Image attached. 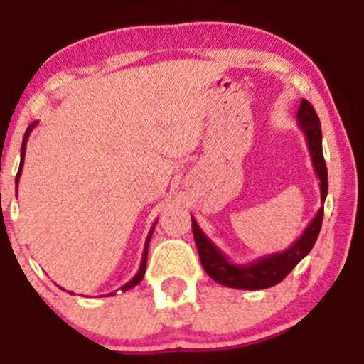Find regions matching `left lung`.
Returning a JSON list of instances; mask_svg holds the SVG:
<instances>
[{
  "label": "left lung",
  "instance_id": "8db88e82",
  "mask_svg": "<svg viewBox=\"0 0 364 364\" xmlns=\"http://www.w3.org/2000/svg\"><path fill=\"white\" fill-rule=\"evenodd\" d=\"M298 127L301 128L306 139L308 150H310L313 169H315L316 178L320 179V190H321V202H325V196L328 191V178H327V164H325L323 152H321V124L315 109L308 101L301 99L298 109ZM321 220H323V207L316 212L313 220L304 229V232L298 240L292 243L289 248L284 252L270 253L265 257L257 258L252 263L240 265V263H232L225 255L220 252L217 246L212 243L205 236V232L200 229L196 224L195 217H191V229H193V237L196 250H198L200 262L205 269L208 277L214 279L215 282L223 284V286L235 287V289H246V291H257L267 289L279 284L286 277L287 274L298 265L299 262L311 252L313 245H315L316 237L320 235Z\"/></svg>",
  "mask_w": 364,
  "mask_h": 364
}]
</instances>
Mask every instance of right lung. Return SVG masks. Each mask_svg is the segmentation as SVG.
Here are the masks:
<instances>
[{
  "label": "right lung",
  "mask_w": 364,
  "mask_h": 364,
  "mask_svg": "<svg viewBox=\"0 0 364 364\" xmlns=\"http://www.w3.org/2000/svg\"><path fill=\"white\" fill-rule=\"evenodd\" d=\"M36 124H37V123H32L31 127L27 128V132H25V136H23V141H22V150H20V168H18V174H16V178H15V185H16V188H18L20 174H22V169H23L25 147H27V140H28V135H31L32 128H34ZM154 228H156V224H154L152 228H150V231H149V235H147V240H145V246H144V255H141V263H140V269H139V272H136V275H135V277L132 279V281L127 282V284H124L123 287H121V291H123V292H124V291H128V289H132V287H135L136 284H140L141 279H144L145 269H147V253H149V243H150V237H152ZM112 294H114V292H111V296H112Z\"/></svg>",
  "instance_id": "obj_1"
}]
</instances>
